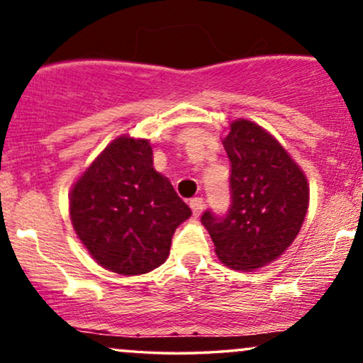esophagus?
Segmentation results:
<instances>
[{
	"label": "esophagus",
	"instance_id": "34e87169",
	"mask_svg": "<svg viewBox=\"0 0 363 363\" xmlns=\"http://www.w3.org/2000/svg\"><path fill=\"white\" fill-rule=\"evenodd\" d=\"M189 206H191V210H193V215L198 216V215H201L203 208H205V201H203V198H193L189 201Z\"/></svg>",
	"mask_w": 363,
	"mask_h": 363
}]
</instances>
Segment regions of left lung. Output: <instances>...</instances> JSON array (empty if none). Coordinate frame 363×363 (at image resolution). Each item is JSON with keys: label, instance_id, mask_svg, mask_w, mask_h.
Wrapping results in <instances>:
<instances>
[{"label": "left lung", "instance_id": "left-lung-1", "mask_svg": "<svg viewBox=\"0 0 363 363\" xmlns=\"http://www.w3.org/2000/svg\"><path fill=\"white\" fill-rule=\"evenodd\" d=\"M230 160L232 205L201 223L218 259L237 272H254L278 259L301 232L309 208V182L281 143L259 124L232 121L222 138Z\"/></svg>", "mask_w": 363, "mask_h": 363}]
</instances>
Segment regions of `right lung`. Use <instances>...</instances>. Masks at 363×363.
Masks as SVG:
<instances>
[{
    "label": "right lung",
    "mask_w": 363,
    "mask_h": 363,
    "mask_svg": "<svg viewBox=\"0 0 363 363\" xmlns=\"http://www.w3.org/2000/svg\"><path fill=\"white\" fill-rule=\"evenodd\" d=\"M191 216L165 176L153 169L148 140H112L69 193L78 239L102 268L133 277L164 264L176 228Z\"/></svg>",
    "instance_id": "right-lung-1"
}]
</instances>
